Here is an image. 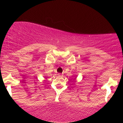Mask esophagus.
Returning <instances> with one entry per match:
<instances>
[{
    "mask_svg": "<svg viewBox=\"0 0 123 123\" xmlns=\"http://www.w3.org/2000/svg\"><path fill=\"white\" fill-rule=\"evenodd\" d=\"M60 74V75H61V76H62V74Z\"/></svg>",
    "mask_w": 123,
    "mask_h": 123,
    "instance_id": "1",
    "label": "esophagus"
}]
</instances>
